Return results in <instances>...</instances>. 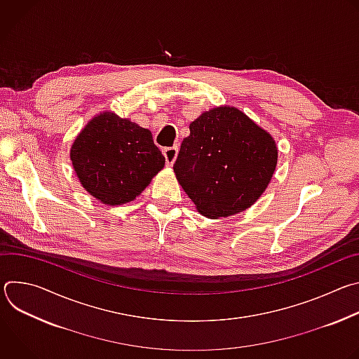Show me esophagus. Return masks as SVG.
Wrapping results in <instances>:
<instances>
[{"label": "esophagus", "mask_w": 359, "mask_h": 359, "mask_svg": "<svg viewBox=\"0 0 359 359\" xmlns=\"http://www.w3.org/2000/svg\"><path fill=\"white\" fill-rule=\"evenodd\" d=\"M163 156L166 159V163L168 166H172L177 158V146H173V147H165L163 149Z\"/></svg>", "instance_id": "obj_1"}]
</instances>
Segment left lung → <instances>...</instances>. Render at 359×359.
I'll use <instances>...</instances> for the list:
<instances>
[{
  "mask_svg": "<svg viewBox=\"0 0 359 359\" xmlns=\"http://www.w3.org/2000/svg\"><path fill=\"white\" fill-rule=\"evenodd\" d=\"M189 128L173 170L198 213L220 219L252 206L277 166L273 136L233 107L204 112Z\"/></svg>",
  "mask_w": 359,
  "mask_h": 359,
  "instance_id": "left-lung-1",
  "label": "left lung"
}]
</instances>
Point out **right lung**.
<instances>
[{
    "mask_svg": "<svg viewBox=\"0 0 359 359\" xmlns=\"http://www.w3.org/2000/svg\"><path fill=\"white\" fill-rule=\"evenodd\" d=\"M71 161L86 191L109 206L135 200L165 166L150 130L112 112L88 122L71 147Z\"/></svg>",
    "mask_w": 359,
    "mask_h": 359,
    "instance_id": "add662e5",
    "label": "right lung"
}]
</instances>
